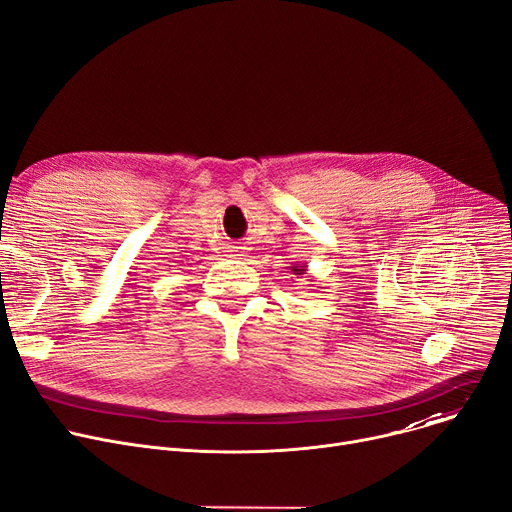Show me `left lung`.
Listing matches in <instances>:
<instances>
[{"instance_id": "left-lung-1", "label": "left lung", "mask_w": 512, "mask_h": 512, "mask_svg": "<svg viewBox=\"0 0 512 512\" xmlns=\"http://www.w3.org/2000/svg\"><path fill=\"white\" fill-rule=\"evenodd\" d=\"M290 271H292L294 278H302V276L306 274V271H309V267H306L304 263H292V265H290Z\"/></svg>"}]
</instances>
